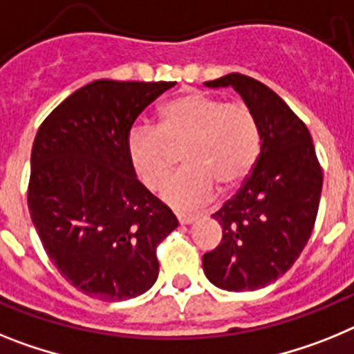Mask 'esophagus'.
Segmentation results:
<instances>
[{"label":"esophagus","mask_w":354,"mask_h":354,"mask_svg":"<svg viewBox=\"0 0 354 354\" xmlns=\"http://www.w3.org/2000/svg\"><path fill=\"white\" fill-rule=\"evenodd\" d=\"M180 224H192L199 219L198 214H176Z\"/></svg>","instance_id":"obj_1"}]
</instances>
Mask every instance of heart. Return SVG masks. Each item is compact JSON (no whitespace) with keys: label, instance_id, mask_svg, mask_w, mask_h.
Masks as SVG:
<instances>
[{"label":"heart","instance_id":"heart-1","mask_svg":"<svg viewBox=\"0 0 354 354\" xmlns=\"http://www.w3.org/2000/svg\"><path fill=\"white\" fill-rule=\"evenodd\" d=\"M185 169L169 181L162 198L178 208L198 207L214 198L217 187H241L262 149V128L250 104L226 103L199 91H187L160 109L158 126H133L128 158L147 189L164 185L181 149Z\"/></svg>","mask_w":354,"mask_h":354}]
</instances>
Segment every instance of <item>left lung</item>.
<instances>
[{
  "label": "left lung",
  "mask_w": 354,
  "mask_h": 354,
  "mask_svg": "<svg viewBox=\"0 0 354 354\" xmlns=\"http://www.w3.org/2000/svg\"><path fill=\"white\" fill-rule=\"evenodd\" d=\"M205 85H232L241 94L257 113L262 149L250 178L212 215L223 239L203 254V269L215 287L257 290L283 276L305 250L321 201L322 169L305 122L262 82L232 73Z\"/></svg>",
  "instance_id": "obj_1"
}]
</instances>
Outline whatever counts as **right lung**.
<instances>
[{
	"label": "right lung",
	"instance_id": "add662e5",
	"mask_svg": "<svg viewBox=\"0 0 354 354\" xmlns=\"http://www.w3.org/2000/svg\"><path fill=\"white\" fill-rule=\"evenodd\" d=\"M174 85L96 80L37 131L30 215L58 272L87 296L131 299L158 278L156 248L178 221L135 178L128 135L147 104Z\"/></svg>",
	"mask_w": 354,
	"mask_h": 354
}]
</instances>
